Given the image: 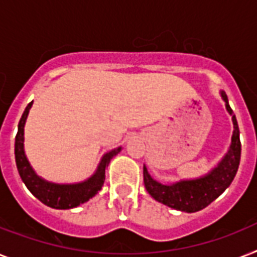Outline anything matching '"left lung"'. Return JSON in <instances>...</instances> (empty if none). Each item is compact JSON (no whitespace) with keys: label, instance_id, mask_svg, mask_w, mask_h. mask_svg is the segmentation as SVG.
I'll list each match as a JSON object with an SVG mask.
<instances>
[{"label":"left lung","instance_id":"1","mask_svg":"<svg viewBox=\"0 0 257 257\" xmlns=\"http://www.w3.org/2000/svg\"><path fill=\"white\" fill-rule=\"evenodd\" d=\"M220 96L226 104L227 112L232 117L233 124L232 137L227 153L207 174L193 179H181L174 183H161L156 181L144 165V183L147 191L160 203L179 211L197 212L215 201L230 186L236 176L241 153L240 132L227 95L220 91Z\"/></svg>","mask_w":257,"mask_h":257}]
</instances>
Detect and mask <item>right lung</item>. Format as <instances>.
<instances>
[{"instance_id":"obj_1","label":"right lung","mask_w":257,"mask_h":257,"mask_svg":"<svg viewBox=\"0 0 257 257\" xmlns=\"http://www.w3.org/2000/svg\"><path fill=\"white\" fill-rule=\"evenodd\" d=\"M33 101L27 104L25 112L18 124V132L16 136V164L21 179L24 181L26 187L35 198H38L42 203L58 210H68V208L78 207L84 202L89 201L99 193L105 181V169L109 165L110 160L121 152L122 148L109 150L100 160L97 169L92 176L85 181L76 183H55L46 181L39 177L35 170L31 168L30 162L25 153V124H26L29 110H30Z\"/></svg>"}]
</instances>
